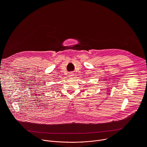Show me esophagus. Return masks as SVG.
Returning <instances> with one entry per match:
<instances>
[{"label": "esophagus", "mask_w": 147, "mask_h": 147, "mask_svg": "<svg viewBox=\"0 0 147 147\" xmlns=\"http://www.w3.org/2000/svg\"><path fill=\"white\" fill-rule=\"evenodd\" d=\"M73 75H74V74H73V73L71 72V73H69V76L70 77H73Z\"/></svg>", "instance_id": "1"}]
</instances>
